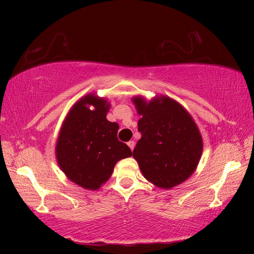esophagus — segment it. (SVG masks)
Returning a JSON list of instances; mask_svg holds the SVG:
<instances>
[{"label":"esophagus","mask_w":254,"mask_h":254,"mask_svg":"<svg viewBox=\"0 0 254 254\" xmlns=\"http://www.w3.org/2000/svg\"><path fill=\"white\" fill-rule=\"evenodd\" d=\"M127 145H128V147H130V149H131V150H133V149H134L135 142H134V141H128V142H127Z\"/></svg>","instance_id":"1"}]
</instances>
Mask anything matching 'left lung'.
<instances>
[{
  "label": "left lung",
  "instance_id": "obj_1",
  "mask_svg": "<svg viewBox=\"0 0 254 254\" xmlns=\"http://www.w3.org/2000/svg\"><path fill=\"white\" fill-rule=\"evenodd\" d=\"M137 114V141L133 158L148 182L170 189L187 180L196 170L203 152V139L196 123L183 105L168 96L147 102L132 98Z\"/></svg>",
  "mask_w": 254,
  "mask_h": 254
}]
</instances>
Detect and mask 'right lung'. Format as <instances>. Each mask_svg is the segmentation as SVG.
Returning <instances> with one entry per match:
<instances>
[{
  "label": "right lung",
  "instance_id": "right-lung-1",
  "mask_svg": "<svg viewBox=\"0 0 254 254\" xmlns=\"http://www.w3.org/2000/svg\"><path fill=\"white\" fill-rule=\"evenodd\" d=\"M110 106L107 100L94 94L81 97L68 112L56 144L60 169L89 190L109 180L119 160L132 156L130 148L118 139L119 124L107 121Z\"/></svg>",
  "mask_w": 254,
  "mask_h": 254
}]
</instances>
